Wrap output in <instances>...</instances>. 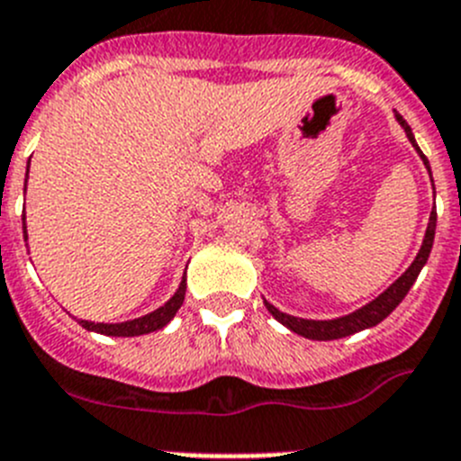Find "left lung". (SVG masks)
<instances>
[{"label":"left lung","mask_w":461,"mask_h":461,"mask_svg":"<svg viewBox=\"0 0 461 461\" xmlns=\"http://www.w3.org/2000/svg\"><path fill=\"white\" fill-rule=\"evenodd\" d=\"M394 118H397L399 125L403 127L408 141L413 143V148L418 150V155L422 158L424 167H427V171H429L431 176L429 159L424 158L420 146L415 143V136L413 131H411V127H408V122L399 113H394ZM434 234H436V213L431 211L429 225H427V231H424L422 246H420L418 255H415V259L411 262V267H408V269L403 271V274L399 276V278L394 280L385 292H380L374 302L357 308V311H352V313L341 315V318H334V320H306V318H297V315L283 313V311H278V308L269 302H264V306H267V311L278 320L280 325H285L290 331L303 336V339H311V341H334V339H343V336H350V334H357V331L362 330H369V327H375L378 322H383V320H385L387 315H390L392 311L403 302L408 290L413 287L415 278H418V274L422 271L427 259H429L431 246H434Z\"/></svg>","instance_id":"1"}]
</instances>
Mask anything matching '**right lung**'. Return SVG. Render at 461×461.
Segmentation results:
<instances>
[{"mask_svg":"<svg viewBox=\"0 0 461 461\" xmlns=\"http://www.w3.org/2000/svg\"><path fill=\"white\" fill-rule=\"evenodd\" d=\"M27 171H30V164H27ZM23 234H25L27 241V227H25V215H23ZM185 276H183L181 285L174 292V297L164 306L155 308L153 313H146L141 318L127 320V322H90V320H78V325L86 327L87 331H97L104 336H141L150 334V331H158L162 327H167L174 320V315L178 313V308L183 306V299H185Z\"/></svg>","mask_w":461,"mask_h":461,"instance_id":"right-lung-1","label":"right lung"}]
</instances>
